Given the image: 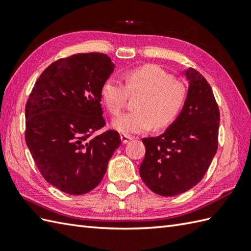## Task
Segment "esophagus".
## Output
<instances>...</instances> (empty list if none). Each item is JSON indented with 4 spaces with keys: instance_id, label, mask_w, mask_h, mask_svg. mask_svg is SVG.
<instances>
[{
    "instance_id": "34e87169",
    "label": "esophagus",
    "mask_w": 251,
    "mask_h": 251,
    "mask_svg": "<svg viewBox=\"0 0 251 251\" xmlns=\"http://www.w3.org/2000/svg\"><path fill=\"white\" fill-rule=\"evenodd\" d=\"M134 139V137L131 136H127V135H121V140L123 145H126V143H128L130 140Z\"/></svg>"
}]
</instances>
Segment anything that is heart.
<instances>
[{
	"label": "heart",
	"instance_id": "heart-1",
	"mask_svg": "<svg viewBox=\"0 0 251 251\" xmlns=\"http://www.w3.org/2000/svg\"><path fill=\"white\" fill-rule=\"evenodd\" d=\"M125 87L110 77L101 87V99L111 114L119 115L127 95L140 97L135 112L123 114L112 121V127L122 134H139L154 126L165 128L177 119L186 99L184 85L174 79L162 68L147 65L124 74Z\"/></svg>",
	"mask_w": 251,
	"mask_h": 251
}]
</instances>
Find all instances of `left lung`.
<instances>
[{"label": "left lung", "mask_w": 251, "mask_h": 251, "mask_svg": "<svg viewBox=\"0 0 251 251\" xmlns=\"http://www.w3.org/2000/svg\"><path fill=\"white\" fill-rule=\"evenodd\" d=\"M183 75L188 94L178 117L162 135L143 138L146 156L139 173L154 193L175 196L192 189L204 177L216 155L220 112L210 85L189 68Z\"/></svg>", "instance_id": "1"}]
</instances>
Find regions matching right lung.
<instances>
[{
    "label": "right lung",
    "mask_w": 251,
    "mask_h": 251,
    "mask_svg": "<svg viewBox=\"0 0 251 251\" xmlns=\"http://www.w3.org/2000/svg\"><path fill=\"white\" fill-rule=\"evenodd\" d=\"M109 56L76 54L52 62L37 79L25 105V142L47 182L81 195L97 186L121 137L105 125L101 87L114 71Z\"/></svg>",
    "instance_id": "obj_1"
}]
</instances>
